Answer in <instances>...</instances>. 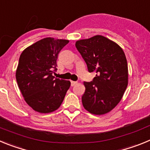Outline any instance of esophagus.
Segmentation results:
<instances>
[{"label":"esophagus","instance_id":"34e87169","mask_svg":"<svg viewBox=\"0 0 150 150\" xmlns=\"http://www.w3.org/2000/svg\"><path fill=\"white\" fill-rule=\"evenodd\" d=\"M71 86H74V85H76V83H77V82H76V81H71Z\"/></svg>","mask_w":150,"mask_h":150}]
</instances>
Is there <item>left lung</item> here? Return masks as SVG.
<instances>
[{"label":"left lung","instance_id":"8db88e82","mask_svg":"<svg viewBox=\"0 0 150 150\" xmlns=\"http://www.w3.org/2000/svg\"><path fill=\"white\" fill-rule=\"evenodd\" d=\"M76 47L88 72L96 73L92 81L84 82L83 107L92 114L107 113L120 103L128 86V63L124 52L117 43L101 35L77 40Z\"/></svg>","mask_w":150,"mask_h":150}]
</instances>
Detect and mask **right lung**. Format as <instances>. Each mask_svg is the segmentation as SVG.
<instances>
[{
    "mask_svg": "<svg viewBox=\"0 0 150 150\" xmlns=\"http://www.w3.org/2000/svg\"><path fill=\"white\" fill-rule=\"evenodd\" d=\"M67 40L46 38L30 45L19 57L16 78L28 104L34 110L48 113L62 104L71 82L55 78L56 61Z\"/></svg>",
    "mask_w": 150,
    "mask_h": 150,
    "instance_id": "1",
    "label": "right lung"
}]
</instances>
